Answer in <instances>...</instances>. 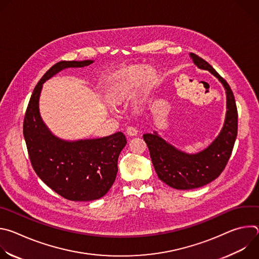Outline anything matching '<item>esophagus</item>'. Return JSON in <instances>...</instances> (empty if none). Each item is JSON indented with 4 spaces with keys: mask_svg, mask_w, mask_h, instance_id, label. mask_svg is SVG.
Segmentation results:
<instances>
[{
    "mask_svg": "<svg viewBox=\"0 0 259 259\" xmlns=\"http://www.w3.org/2000/svg\"><path fill=\"white\" fill-rule=\"evenodd\" d=\"M126 133H127L129 136H135V135L137 134V129L134 128V127H132V126H130V127L127 128Z\"/></svg>",
    "mask_w": 259,
    "mask_h": 259,
    "instance_id": "34e87169",
    "label": "esophagus"
}]
</instances>
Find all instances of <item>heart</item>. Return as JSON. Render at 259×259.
<instances>
[{"label": "heart", "instance_id": "obj_1", "mask_svg": "<svg viewBox=\"0 0 259 259\" xmlns=\"http://www.w3.org/2000/svg\"><path fill=\"white\" fill-rule=\"evenodd\" d=\"M139 78L140 91L137 104L141 105L157 80V71L153 67H146L143 70L142 66L135 65L115 73L109 81L106 91V99L108 102L116 105L128 98Z\"/></svg>", "mask_w": 259, "mask_h": 259}]
</instances>
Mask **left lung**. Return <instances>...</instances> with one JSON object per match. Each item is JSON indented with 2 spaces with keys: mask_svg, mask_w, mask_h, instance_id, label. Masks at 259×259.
Returning a JSON list of instances; mask_svg holds the SVG:
<instances>
[{
  "mask_svg": "<svg viewBox=\"0 0 259 259\" xmlns=\"http://www.w3.org/2000/svg\"><path fill=\"white\" fill-rule=\"evenodd\" d=\"M194 63L209 70L224 85L227 93V115L223 129L204 151L187 154L177 150L155 131L143 134L158 177L176 190H192L206 186L226 168L238 133V110L235 96L227 81L203 58L191 53Z\"/></svg>",
  "mask_w": 259,
  "mask_h": 259,
  "instance_id": "left-lung-1",
  "label": "left lung"
}]
</instances>
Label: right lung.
<instances>
[{
    "label": "right lung",
    "mask_w": 259,
    "mask_h": 259,
    "mask_svg": "<svg viewBox=\"0 0 259 259\" xmlns=\"http://www.w3.org/2000/svg\"><path fill=\"white\" fill-rule=\"evenodd\" d=\"M93 60L59 61L36 84L23 121V135L34 172L66 200L85 202L103 197L118 173L119 155L127 143L122 132L94 139L67 141L56 137L43 122L39 99L43 84L68 67H84Z\"/></svg>",
    "instance_id": "right-lung-1"
}]
</instances>
